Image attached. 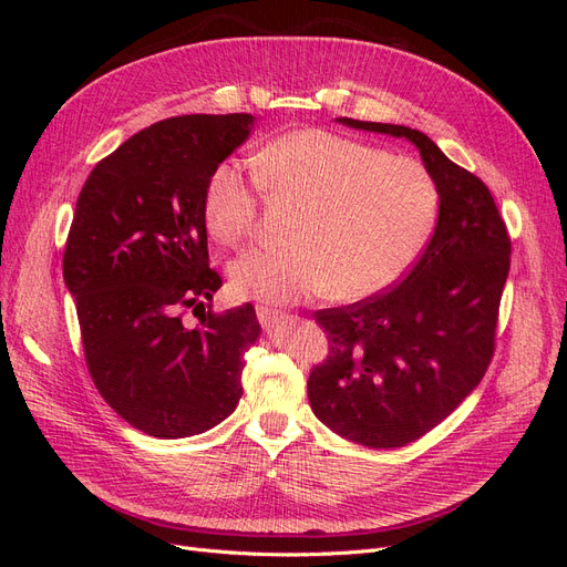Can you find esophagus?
Segmentation results:
<instances>
[{
	"instance_id": "esophagus-1",
	"label": "esophagus",
	"mask_w": 567,
	"mask_h": 567,
	"mask_svg": "<svg viewBox=\"0 0 567 567\" xmlns=\"http://www.w3.org/2000/svg\"><path fill=\"white\" fill-rule=\"evenodd\" d=\"M257 319L265 326V329H271L286 319V315L281 310H274V307H257Z\"/></svg>"
}]
</instances>
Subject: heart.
Returning a JSON list of instances; mask_svg holds the SVG:
<instances>
[{
    "label": "heart",
    "instance_id": "1",
    "mask_svg": "<svg viewBox=\"0 0 567 567\" xmlns=\"http://www.w3.org/2000/svg\"><path fill=\"white\" fill-rule=\"evenodd\" d=\"M255 179L221 161L205 184L203 217L215 241L236 246L257 231L262 192L293 203L290 248H252L229 267L241 298L298 302L329 293L362 300L414 265L440 210L421 161L323 130L290 132L252 158Z\"/></svg>",
    "mask_w": 567,
    "mask_h": 567
}]
</instances>
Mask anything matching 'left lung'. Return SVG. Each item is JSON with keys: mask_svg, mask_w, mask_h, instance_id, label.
Here are the masks:
<instances>
[{"mask_svg": "<svg viewBox=\"0 0 567 567\" xmlns=\"http://www.w3.org/2000/svg\"><path fill=\"white\" fill-rule=\"evenodd\" d=\"M404 136L440 192L435 231L406 277L348 307L315 312L329 354L307 381L317 419L375 450L404 447L447 419L492 362L511 238L485 182L419 130L338 117Z\"/></svg>", "mask_w": 567, "mask_h": 567, "instance_id": "left-lung-1", "label": "left lung"}]
</instances>
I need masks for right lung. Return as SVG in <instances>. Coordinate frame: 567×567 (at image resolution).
Wrapping results in <instances>:
<instances>
[{
  "label": "right lung",
  "mask_w": 567,
  "mask_h": 567,
  "mask_svg": "<svg viewBox=\"0 0 567 567\" xmlns=\"http://www.w3.org/2000/svg\"><path fill=\"white\" fill-rule=\"evenodd\" d=\"M255 117L179 115L99 161L63 252L84 359L101 398L161 440L210 431L241 400L244 354L260 336L250 302L184 323L221 286L208 262L203 194Z\"/></svg>",
  "instance_id": "1"
}]
</instances>
